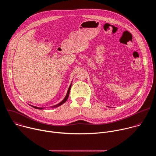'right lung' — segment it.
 <instances>
[{
	"instance_id": "obj_1",
	"label": "right lung",
	"mask_w": 156,
	"mask_h": 156,
	"mask_svg": "<svg viewBox=\"0 0 156 156\" xmlns=\"http://www.w3.org/2000/svg\"><path fill=\"white\" fill-rule=\"evenodd\" d=\"M72 84V82L71 83V84H70V86H69V90H68V91H67V93H66V94L65 97L64 98V99H63L60 102H59L58 104H56V105H53V106L51 107V108H56V107H58V106L62 105L63 104H64V103L66 101V100L68 99L69 96V94H70V89H71ZM29 105H31V107H33V108H36V109H40V110H41V109H44V108H45L44 107H36V106H34V105H30V104H29Z\"/></svg>"
}]
</instances>
